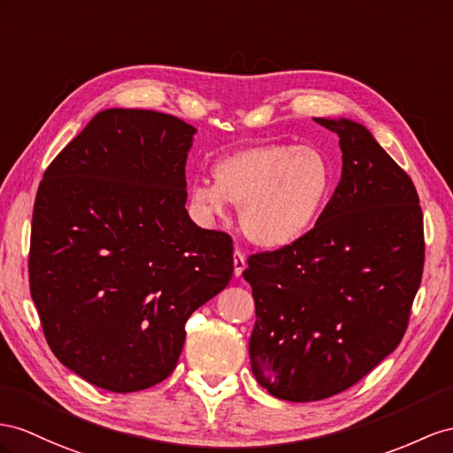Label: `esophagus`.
I'll use <instances>...</instances> for the list:
<instances>
[{"mask_svg": "<svg viewBox=\"0 0 453 453\" xmlns=\"http://www.w3.org/2000/svg\"><path fill=\"white\" fill-rule=\"evenodd\" d=\"M245 268H247L245 254H242L239 249H235V252H234V273H235V277H239Z\"/></svg>", "mask_w": 453, "mask_h": 453, "instance_id": "obj_1", "label": "esophagus"}]
</instances>
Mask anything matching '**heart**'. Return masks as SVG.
<instances>
[{
    "mask_svg": "<svg viewBox=\"0 0 453 453\" xmlns=\"http://www.w3.org/2000/svg\"><path fill=\"white\" fill-rule=\"evenodd\" d=\"M216 183L196 181L193 208L206 222L241 208V229L260 249L291 245L310 227L331 185L327 158L314 147L268 143L218 162Z\"/></svg>",
    "mask_w": 453,
    "mask_h": 453,
    "instance_id": "obj_1",
    "label": "heart"
}]
</instances>
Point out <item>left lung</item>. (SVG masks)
<instances>
[{
	"label": "left lung",
	"mask_w": 453,
	"mask_h": 453,
	"mask_svg": "<svg viewBox=\"0 0 453 453\" xmlns=\"http://www.w3.org/2000/svg\"><path fill=\"white\" fill-rule=\"evenodd\" d=\"M339 135L342 173L308 234L249 257L257 323L252 373L272 396L316 402L364 379L408 329L425 264L415 185L365 126L316 119Z\"/></svg>",
	"instance_id": "1"
}]
</instances>
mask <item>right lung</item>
I'll list each match as a JSON object with an SVG mask.
<instances>
[{
  "label": "right lung",
  "mask_w": 453,
  "mask_h": 453,
  "mask_svg": "<svg viewBox=\"0 0 453 453\" xmlns=\"http://www.w3.org/2000/svg\"><path fill=\"white\" fill-rule=\"evenodd\" d=\"M195 132L165 112L101 111L40 181L30 295L51 352L99 388L165 380L185 321L234 275L231 237L185 211Z\"/></svg>",
  "instance_id": "1"
}]
</instances>
